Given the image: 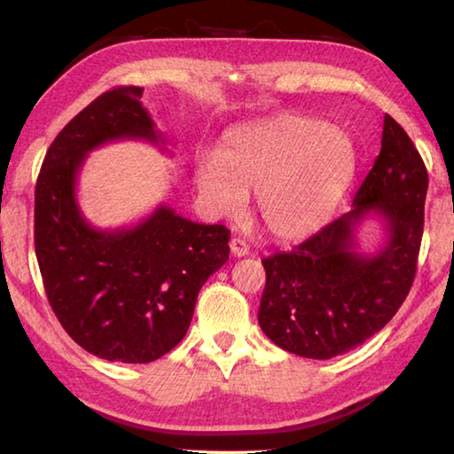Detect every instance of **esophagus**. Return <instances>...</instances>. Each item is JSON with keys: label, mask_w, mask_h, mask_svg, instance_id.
Instances as JSON below:
<instances>
[{"label": "esophagus", "mask_w": 454, "mask_h": 454, "mask_svg": "<svg viewBox=\"0 0 454 454\" xmlns=\"http://www.w3.org/2000/svg\"><path fill=\"white\" fill-rule=\"evenodd\" d=\"M230 250H232V254L234 256H246L250 252V246L246 244V240H242V238H232V240H230Z\"/></svg>", "instance_id": "obj_1"}]
</instances>
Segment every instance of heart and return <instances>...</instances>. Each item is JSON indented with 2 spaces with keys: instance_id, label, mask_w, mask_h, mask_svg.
<instances>
[{
  "instance_id": "1",
  "label": "heart",
  "mask_w": 454,
  "mask_h": 454,
  "mask_svg": "<svg viewBox=\"0 0 454 454\" xmlns=\"http://www.w3.org/2000/svg\"><path fill=\"white\" fill-rule=\"evenodd\" d=\"M356 174L350 137L325 121L282 114L236 128L220 142L214 162H200L194 180L212 212L240 216L256 192L264 230L278 240H301L333 218Z\"/></svg>"
}]
</instances>
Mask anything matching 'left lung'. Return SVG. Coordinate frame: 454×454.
Returning a JSON list of instances; mask_svg holds the SVG:
<instances>
[{
  "label": "left lung",
  "mask_w": 454,
  "mask_h": 454,
  "mask_svg": "<svg viewBox=\"0 0 454 454\" xmlns=\"http://www.w3.org/2000/svg\"><path fill=\"white\" fill-rule=\"evenodd\" d=\"M428 174L409 134L384 116L380 153L350 212L298 244L262 260L266 286L258 322L292 355L326 360L379 333L409 296L425 226ZM368 213L387 226L374 255L356 252V228Z\"/></svg>",
  "instance_id": "obj_1"
}]
</instances>
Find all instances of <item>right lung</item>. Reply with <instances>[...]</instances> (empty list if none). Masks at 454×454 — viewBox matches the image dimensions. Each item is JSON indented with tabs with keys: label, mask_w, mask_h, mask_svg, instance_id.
I'll list each match as a JSON object with an SVG mask.
<instances>
[{
	"label": "right lung",
	"mask_w": 454,
	"mask_h": 454,
	"mask_svg": "<svg viewBox=\"0 0 454 454\" xmlns=\"http://www.w3.org/2000/svg\"><path fill=\"white\" fill-rule=\"evenodd\" d=\"M144 88L96 98L51 142L35 184L34 242L51 310L83 350L144 364L178 344L204 282L230 256V230L160 206L132 228L98 230L75 200L91 150L116 140L162 142L142 106Z\"/></svg>",
	"instance_id": "add662e5"
}]
</instances>
